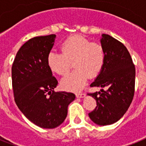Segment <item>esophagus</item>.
Here are the masks:
<instances>
[{"mask_svg":"<svg viewBox=\"0 0 146 146\" xmlns=\"http://www.w3.org/2000/svg\"><path fill=\"white\" fill-rule=\"evenodd\" d=\"M76 97L79 98H83L85 97V94L84 93H78L76 94Z\"/></svg>","mask_w":146,"mask_h":146,"instance_id":"esophagus-1","label":"esophagus"}]
</instances>
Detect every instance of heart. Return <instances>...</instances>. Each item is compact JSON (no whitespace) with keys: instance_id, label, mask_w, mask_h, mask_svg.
Wrapping results in <instances>:
<instances>
[{"instance_id":"b5f03b06","label":"heart","mask_w":146,"mask_h":146,"mask_svg":"<svg viewBox=\"0 0 146 146\" xmlns=\"http://www.w3.org/2000/svg\"><path fill=\"white\" fill-rule=\"evenodd\" d=\"M61 50L62 52L50 51L47 63L53 72L64 75L69 71L74 61L76 69L61 81L62 87L67 91H80L85 85L88 76H97L104 65L105 50L102 45L81 35L65 39L61 44Z\"/></svg>"}]
</instances>
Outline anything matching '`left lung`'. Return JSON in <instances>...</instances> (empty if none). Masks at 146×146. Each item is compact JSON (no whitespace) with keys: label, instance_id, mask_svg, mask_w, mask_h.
Wrapping results in <instances>:
<instances>
[{"label":"left lung","instance_id":"left-lung-1","mask_svg":"<svg viewBox=\"0 0 146 146\" xmlns=\"http://www.w3.org/2000/svg\"><path fill=\"white\" fill-rule=\"evenodd\" d=\"M100 42L105 50V62L91 87L105 90L88 94L97 102L88 115L94 123L107 126L121 119L130 106L135 92V68L122 42L107 34H102Z\"/></svg>","mask_w":146,"mask_h":146}]
</instances>
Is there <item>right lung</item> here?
Returning <instances> with one entry per match:
<instances>
[{
    "instance_id": "add662e5",
    "label": "right lung",
    "mask_w": 146,
    "mask_h": 146,
    "mask_svg": "<svg viewBox=\"0 0 146 146\" xmlns=\"http://www.w3.org/2000/svg\"><path fill=\"white\" fill-rule=\"evenodd\" d=\"M56 36H36L23 45L12 65L14 100L30 121L44 129L62 123L68 107L75 99L73 93L55 92L58 81L52 76L47 56Z\"/></svg>"
}]
</instances>
